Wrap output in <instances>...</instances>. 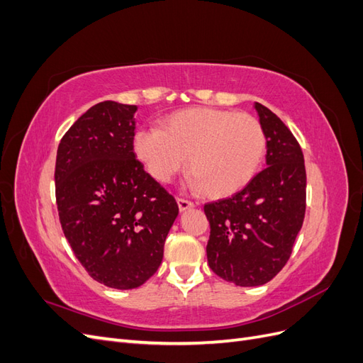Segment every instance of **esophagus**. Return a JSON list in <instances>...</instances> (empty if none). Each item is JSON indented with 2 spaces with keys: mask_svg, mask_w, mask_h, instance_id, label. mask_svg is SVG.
I'll use <instances>...</instances> for the list:
<instances>
[{
  "mask_svg": "<svg viewBox=\"0 0 363 363\" xmlns=\"http://www.w3.org/2000/svg\"><path fill=\"white\" fill-rule=\"evenodd\" d=\"M177 204H179L180 212L189 211V208H192V207L195 206L192 201H189V200H184V199H179V200H177Z\"/></svg>",
  "mask_w": 363,
  "mask_h": 363,
  "instance_id": "1",
  "label": "esophagus"
}]
</instances>
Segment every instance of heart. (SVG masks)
I'll use <instances>...</instances> for the list:
<instances>
[{
  "label": "heart",
  "instance_id": "b5f03b06",
  "mask_svg": "<svg viewBox=\"0 0 363 363\" xmlns=\"http://www.w3.org/2000/svg\"><path fill=\"white\" fill-rule=\"evenodd\" d=\"M133 150L155 180L169 183L188 163L192 188L227 196L255 179L267 138L259 121L248 113L196 107L174 113L162 130L139 128Z\"/></svg>",
  "mask_w": 363,
  "mask_h": 363
}]
</instances>
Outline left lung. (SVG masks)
<instances>
[{
	"label": "left lung",
	"mask_w": 363,
	"mask_h": 363,
	"mask_svg": "<svg viewBox=\"0 0 363 363\" xmlns=\"http://www.w3.org/2000/svg\"><path fill=\"white\" fill-rule=\"evenodd\" d=\"M267 138V168L230 199L204 206L207 262L236 286H260L286 265L306 212L303 151L268 107L255 103Z\"/></svg>",
	"instance_id": "obj_1"
}]
</instances>
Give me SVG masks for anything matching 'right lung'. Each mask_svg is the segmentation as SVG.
Segmentation results:
<instances>
[{
    "mask_svg": "<svg viewBox=\"0 0 363 363\" xmlns=\"http://www.w3.org/2000/svg\"><path fill=\"white\" fill-rule=\"evenodd\" d=\"M138 106L103 101L75 121L56 159L65 238L89 276L133 289L157 271L179 206L135 155Z\"/></svg>",
    "mask_w": 363,
    "mask_h": 363,
    "instance_id": "obj_1",
    "label": "right lung"
}]
</instances>
